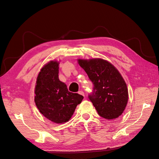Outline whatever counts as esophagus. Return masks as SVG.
<instances>
[{
	"label": "esophagus",
	"instance_id": "obj_1",
	"mask_svg": "<svg viewBox=\"0 0 159 159\" xmlns=\"http://www.w3.org/2000/svg\"><path fill=\"white\" fill-rule=\"evenodd\" d=\"M78 93L80 94V95H83V96H85L84 92L83 91H78Z\"/></svg>",
	"mask_w": 159,
	"mask_h": 159
}]
</instances>
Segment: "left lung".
<instances>
[{"label":"left lung","instance_id":"1","mask_svg":"<svg viewBox=\"0 0 159 159\" xmlns=\"http://www.w3.org/2000/svg\"><path fill=\"white\" fill-rule=\"evenodd\" d=\"M78 63L93 85L88 98L98 113L107 120L118 118L128 102L127 85L121 75L111 64L102 59L79 60Z\"/></svg>","mask_w":159,"mask_h":159}]
</instances>
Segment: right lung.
<instances>
[{
  "mask_svg": "<svg viewBox=\"0 0 159 159\" xmlns=\"http://www.w3.org/2000/svg\"><path fill=\"white\" fill-rule=\"evenodd\" d=\"M58 65L56 61H51L42 68L37 78L34 101L45 117L56 123H64L69 121L84 97L70 92L60 81Z\"/></svg>",
  "mask_w": 159,
  "mask_h": 159,
  "instance_id": "right-lung-1",
  "label": "right lung"
}]
</instances>
